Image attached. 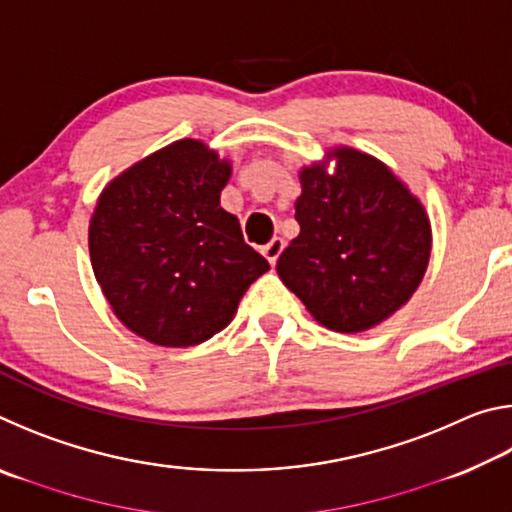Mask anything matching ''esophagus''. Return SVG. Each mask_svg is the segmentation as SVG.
<instances>
[{"instance_id":"1","label":"esophagus","mask_w":512,"mask_h":512,"mask_svg":"<svg viewBox=\"0 0 512 512\" xmlns=\"http://www.w3.org/2000/svg\"><path fill=\"white\" fill-rule=\"evenodd\" d=\"M282 250H284V239L273 237V239L268 241V244L262 248V253H264V257L268 259V262H271V266H275L277 257H280Z\"/></svg>"}]
</instances>
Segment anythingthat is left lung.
<instances>
[{
	"mask_svg": "<svg viewBox=\"0 0 512 512\" xmlns=\"http://www.w3.org/2000/svg\"><path fill=\"white\" fill-rule=\"evenodd\" d=\"M334 173L302 169L300 235L277 275L334 332H363L393 316L418 289L431 253L422 203L395 173L354 149H336Z\"/></svg>",
	"mask_w": 512,
	"mask_h": 512,
	"instance_id": "1",
	"label": "left lung"
}]
</instances>
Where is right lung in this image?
<instances>
[{
    "label": "right lung",
    "instance_id": "1",
    "mask_svg": "<svg viewBox=\"0 0 512 512\" xmlns=\"http://www.w3.org/2000/svg\"><path fill=\"white\" fill-rule=\"evenodd\" d=\"M230 164L180 140L103 189L90 221V259L103 296L131 332L189 348L230 323L268 262L219 205Z\"/></svg>",
    "mask_w": 512,
    "mask_h": 512
}]
</instances>
